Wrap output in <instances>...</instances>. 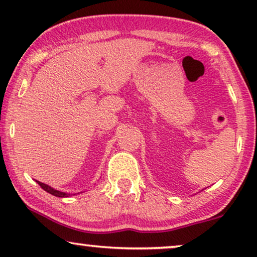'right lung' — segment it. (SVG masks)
Returning a JSON list of instances; mask_svg holds the SVG:
<instances>
[{
  "instance_id": "add662e5",
  "label": "right lung",
  "mask_w": 257,
  "mask_h": 257,
  "mask_svg": "<svg viewBox=\"0 0 257 257\" xmlns=\"http://www.w3.org/2000/svg\"><path fill=\"white\" fill-rule=\"evenodd\" d=\"M37 184L40 185L41 187L44 189V191H47L48 193H50V194L55 195V196H58V198H68V196H70V194H68V193H64V192L57 191V189L52 188V187H50V186H48V185L43 184V182H40V181H37Z\"/></svg>"
}]
</instances>
